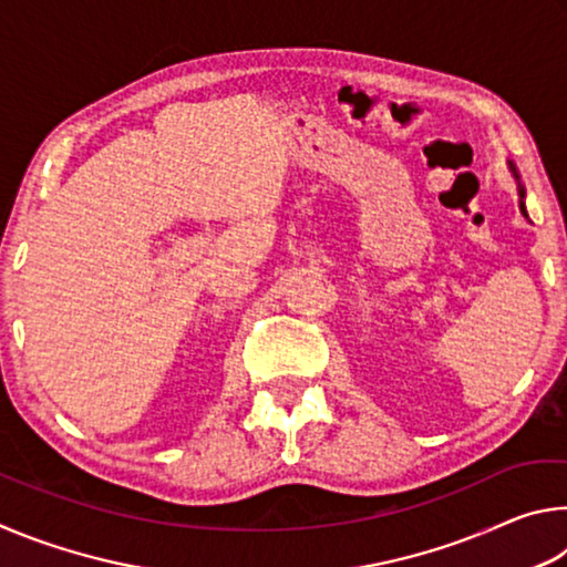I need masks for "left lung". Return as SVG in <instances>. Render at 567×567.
<instances>
[{"mask_svg":"<svg viewBox=\"0 0 567 567\" xmlns=\"http://www.w3.org/2000/svg\"><path fill=\"white\" fill-rule=\"evenodd\" d=\"M507 169H511V175H513L515 185H517V207H520V215L527 219V209H525V187H523V179H520V175H517V167L513 165L511 159H507Z\"/></svg>","mask_w":567,"mask_h":567,"instance_id":"8db88e82","label":"left lung"}]
</instances>
